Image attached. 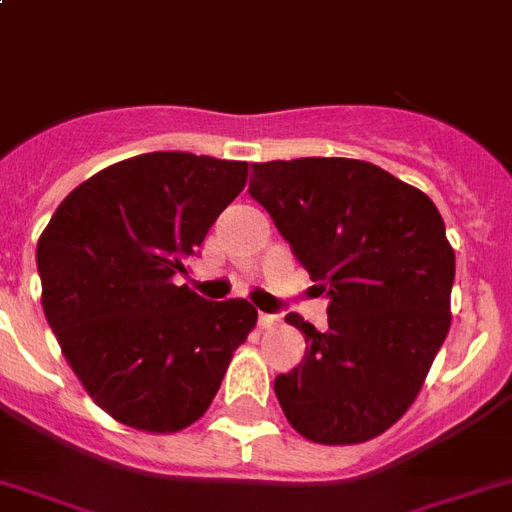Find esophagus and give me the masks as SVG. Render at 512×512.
I'll list each match as a JSON object with an SVG mask.
<instances>
[{
    "label": "esophagus",
    "mask_w": 512,
    "mask_h": 512,
    "mask_svg": "<svg viewBox=\"0 0 512 512\" xmlns=\"http://www.w3.org/2000/svg\"><path fill=\"white\" fill-rule=\"evenodd\" d=\"M276 322L278 315H268V312H260V315H257V325H260V328H273Z\"/></svg>",
    "instance_id": "obj_1"
}]
</instances>
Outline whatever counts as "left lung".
I'll return each instance as SVG.
<instances>
[{
  "instance_id": "1",
  "label": "left lung",
  "mask_w": 512,
  "mask_h": 512,
  "mask_svg": "<svg viewBox=\"0 0 512 512\" xmlns=\"http://www.w3.org/2000/svg\"><path fill=\"white\" fill-rule=\"evenodd\" d=\"M249 195L328 296V328L296 312L299 367L276 377L291 427L322 445L382 435L419 395L450 330L455 252L424 192L354 158L252 163Z\"/></svg>"
}]
</instances>
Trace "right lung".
Masks as SVG:
<instances>
[{
  "label": "right lung",
  "mask_w": 512,
  "mask_h": 512,
  "mask_svg": "<svg viewBox=\"0 0 512 512\" xmlns=\"http://www.w3.org/2000/svg\"><path fill=\"white\" fill-rule=\"evenodd\" d=\"M244 184V161L143 153L72 190L38 239L46 320L77 380L117 422L190 427L255 328L244 299L208 302L174 283Z\"/></svg>",
  "instance_id": "obj_1"
}]
</instances>
